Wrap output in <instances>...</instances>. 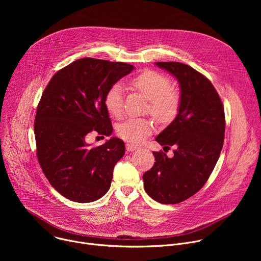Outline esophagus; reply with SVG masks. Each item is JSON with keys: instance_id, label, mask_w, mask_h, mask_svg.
I'll return each instance as SVG.
<instances>
[{"instance_id": "obj_1", "label": "esophagus", "mask_w": 261, "mask_h": 261, "mask_svg": "<svg viewBox=\"0 0 261 261\" xmlns=\"http://www.w3.org/2000/svg\"><path fill=\"white\" fill-rule=\"evenodd\" d=\"M126 148H127V151H129V152H134V151L138 150V146L133 144V143H126Z\"/></svg>"}]
</instances>
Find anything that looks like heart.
<instances>
[{
  "label": "heart",
  "mask_w": 261,
  "mask_h": 261,
  "mask_svg": "<svg viewBox=\"0 0 261 261\" xmlns=\"http://www.w3.org/2000/svg\"><path fill=\"white\" fill-rule=\"evenodd\" d=\"M133 88L150 100L146 111L160 122H170L177 115L180 97L171 88L169 77L157 71L147 70L134 77ZM104 105L108 113L119 119L124 114L123 86L119 83L111 86L104 96ZM154 131L153 122L147 119L129 118L117 126L118 135L130 142L140 143Z\"/></svg>",
  "instance_id": "obj_1"
}]
</instances>
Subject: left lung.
<instances>
[{
  "label": "left lung",
  "instance_id": "1",
  "mask_svg": "<svg viewBox=\"0 0 261 261\" xmlns=\"http://www.w3.org/2000/svg\"><path fill=\"white\" fill-rule=\"evenodd\" d=\"M156 65L177 80L180 103L175 119L157 137L173 156L153 152L154 166L143 174L147 195L164 204L179 203L198 192L208 179L224 142V107L212 83L178 62ZM166 152V150H164Z\"/></svg>",
  "mask_w": 261,
  "mask_h": 261
}]
</instances>
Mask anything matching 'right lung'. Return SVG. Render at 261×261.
Returning a JSON list of instances; mask_svg holds the SVG:
<instances>
[{"instance_id":"right-lung-1","label":"right lung","mask_w":261,"mask_h":261,"mask_svg":"<svg viewBox=\"0 0 261 261\" xmlns=\"http://www.w3.org/2000/svg\"><path fill=\"white\" fill-rule=\"evenodd\" d=\"M133 69L122 62L84 58L59 70L45 88L34 124L37 158L50 185L64 197L92 202L109 190L125 143L111 137L102 145L91 146L87 136L113 133L104 96Z\"/></svg>"}]
</instances>
